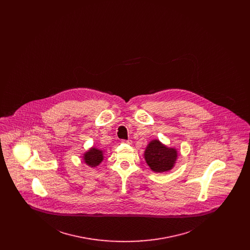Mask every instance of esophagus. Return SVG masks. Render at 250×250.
<instances>
[{
  "label": "esophagus",
  "instance_id": "esophagus-1",
  "mask_svg": "<svg viewBox=\"0 0 250 250\" xmlns=\"http://www.w3.org/2000/svg\"><path fill=\"white\" fill-rule=\"evenodd\" d=\"M122 143H125V144H131L132 141H131V140H123Z\"/></svg>",
  "mask_w": 250,
  "mask_h": 250
}]
</instances>
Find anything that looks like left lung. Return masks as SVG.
I'll use <instances>...</instances> for the list:
<instances>
[{
	"label": "left lung",
	"mask_w": 250,
	"mask_h": 250,
	"mask_svg": "<svg viewBox=\"0 0 250 250\" xmlns=\"http://www.w3.org/2000/svg\"><path fill=\"white\" fill-rule=\"evenodd\" d=\"M144 157L146 163L155 172H164L169 170L177 158V151L167 148L159 141L155 140L148 144Z\"/></svg>",
	"instance_id": "left-lung-1"
}]
</instances>
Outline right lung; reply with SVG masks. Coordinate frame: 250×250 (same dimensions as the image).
I'll list each match as a JSON object with an SVG mask.
<instances>
[{
	"label": "right lung",
	"instance_id": "add662e5",
	"mask_svg": "<svg viewBox=\"0 0 250 250\" xmlns=\"http://www.w3.org/2000/svg\"><path fill=\"white\" fill-rule=\"evenodd\" d=\"M84 160L89 166H97L103 160L102 151L92 148L89 152H87L84 155Z\"/></svg>",
	"mask_w": 250,
	"mask_h": 250
}]
</instances>
